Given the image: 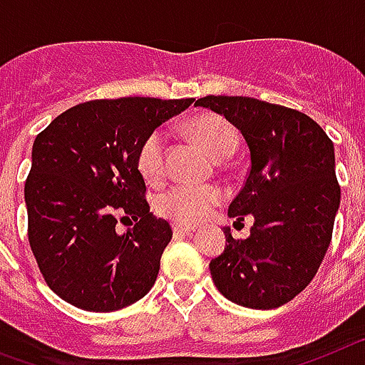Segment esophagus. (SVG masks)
I'll list each match as a JSON object with an SVG mask.
<instances>
[{
  "label": "esophagus",
  "instance_id": "obj_1",
  "mask_svg": "<svg viewBox=\"0 0 365 365\" xmlns=\"http://www.w3.org/2000/svg\"><path fill=\"white\" fill-rule=\"evenodd\" d=\"M173 231L174 235H191L195 227H189V226H182V224H173Z\"/></svg>",
  "mask_w": 365,
  "mask_h": 365
}]
</instances>
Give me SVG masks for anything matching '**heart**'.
<instances>
[{
	"instance_id": "1",
	"label": "heart",
	"mask_w": 365,
	"mask_h": 365,
	"mask_svg": "<svg viewBox=\"0 0 365 365\" xmlns=\"http://www.w3.org/2000/svg\"><path fill=\"white\" fill-rule=\"evenodd\" d=\"M187 130L215 161H224L235 152L239 135L231 123L217 113L196 115ZM165 154H167V132L156 128L148 132L135 152L139 174L148 183H160L165 176ZM222 202V191L215 185H187L178 183L158 198V209L163 217L176 224L192 226L198 224Z\"/></svg>"
}]
</instances>
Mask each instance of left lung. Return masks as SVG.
I'll return each instance as SVG.
<instances>
[{"instance_id": "1", "label": "left lung", "mask_w": 365, "mask_h": 365, "mask_svg": "<svg viewBox=\"0 0 365 365\" xmlns=\"http://www.w3.org/2000/svg\"><path fill=\"white\" fill-rule=\"evenodd\" d=\"M196 104L235 125L252 160L227 211L235 224L252 215V235L233 239L226 230V248L209 264L211 277L237 305H284L309 287L331 244L340 205L332 141L314 119L281 104L227 95Z\"/></svg>"}]
</instances>
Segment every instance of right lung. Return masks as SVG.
Returning <instances> with one entry per match:
<instances>
[{
  "label": "right lung",
  "mask_w": 365,
  "mask_h": 365,
  "mask_svg": "<svg viewBox=\"0 0 365 365\" xmlns=\"http://www.w3.org/2000/svg\"><path fill=\"white\" fill-rule=\"evenodd\" d=\"M195 99H95L36 135L25 180L27 235L47 287L88 312H113L152 288L173 239L135 165L145 135ZM132 217L121 236L116 224ZM132 224V222H130Z\"/></svg>",
  "instance_id": "1"
}]
</instances>
